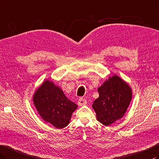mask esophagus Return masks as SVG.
Instances as JSON below:
<instances>
[{
  "instance_id": "34e87169",
  "label": "esophagus",
  "mask_w": 159,
  "mask_h": 159,
  "mask_svg": "<svg viewBox=\"0 0 159 159\" xmlns=\"http://www.w3.org/2000/svg\"><path fill=\"white\" fill-rule=\"evenodd\" d=\"M86 103H87V101L83 98H80L79 99V101H78V104H79V105H80V106L85 105Z\"/></svg>"
}]
</instances>
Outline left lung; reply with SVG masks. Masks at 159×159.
Instances as JSON below:
<instances>
[{"mask_svg":"<svg viewBox=\"0 0 159 159\" xmlns=\"http://www.w3.org/2000/svg\"><path fill=\"white\" fill-rule=\"evenodd\" d=\"M99 96L92 107L98 122L108 126L123 117L132 99V89L120 77L114 76L98 89Z\"/></svg>","mask_w":159,"mask_h":159,"instance_id":"8db88e82","label":"left lung"}]
</instances>
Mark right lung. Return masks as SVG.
Listing matches in <instances>:
<instances>
[{
  "label": "right lung",
  "instance_id": "right-lung-1",
  "mask_svg": "<svg viewBox=\"0 0 159 159\" xmlns=\"http://www.w3.org/2000/svg\"><path fill=\"white\" fill-rule=\"evenodd\" d=\"M33 100L42 119L59 129L69 124L71 114L77 108L76 104L49 80H46L36 90Z\"/></svg>",
  "mask_w": 159,
  "mask_h": 159
}]
</instances>
